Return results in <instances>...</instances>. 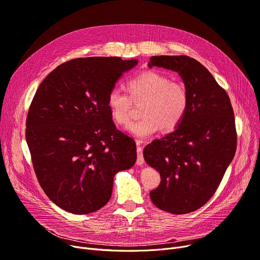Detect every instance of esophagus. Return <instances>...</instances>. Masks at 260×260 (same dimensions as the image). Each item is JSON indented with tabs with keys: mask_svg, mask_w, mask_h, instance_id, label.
<instances>
[{
	"mask_svg": "<svg viewBox=\"0 0 260 260\" xmlns=\"http://www.w3.org/2000/svg\"><path fill=\"white\" fill-rule=\"evenodd\" d=\"M137 165L138 166H142L144 163V158H143V148L140 145V143L138 142V147H137Z\"/></svg>",
	"mask_w": 260,
	"mask_h": 260,
	"instance_id": "34e87169",
	"label": "esophagus"
}]
</instances>
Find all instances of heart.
<instances>
[{
  "instance_id": "heart-1",
  "label": "heart",
  "mask_w": 260,
  "mask_h": 260,
  "mask_svg": "<svg viewBox=\"0 0 260 260\" xmlns=\"http://www.w3.org/2000/svg\"><path fill=\"white\" fill-rule=\"evenodd\" d=\"M134 102L144 101L142 118L133 122L127 129L139 138H146L162 127L173 131L184 119L189 98L180 82H172L162 73L148 71L133 77L127 82V91L113 87L107 94V107L118 124H127Z\"/></svg>"
}]
</instances>
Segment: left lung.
Wrapping results in <instances>:
<instances>
[{
    "label": "left lung",
    "instance_id": "obj_1",
    "mask_svg": "<svg viewBox=\"0 0 260 260\" xmlns=\"http://www.w3.org/2000/svg\"><path fill=\"white\" fill-rule=\"evenodd\" d=\"M148 67L177 72L188 92L187 113L173 133L145 146L143 156L160 173L149 196L155 206L180 215L203 207L215 194L237 147L229 94L211 73L187 56H155Z\"/></svg>",
    "mask_w": 260,
    "mask_h": 260
}]
</instances>
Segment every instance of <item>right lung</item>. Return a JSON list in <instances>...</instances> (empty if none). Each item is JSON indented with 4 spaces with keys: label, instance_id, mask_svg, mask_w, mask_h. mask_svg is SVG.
<instances>
[{
    "label": "right lung",
    "instance_id": "right-lung-1",
    "mask_svg": "<svg viewBox=\"0 0 260 260\" xmlns=\"http://www.w3.org/2000/svg\"><path fill=\"white\" fill-rule=\"evenodd\" d=\"M137 60L78 58L40 84L26 118L25 136L37 179L64 211L93 213L111 199L114 177L137 159L136 142L119 131L107 94Z\"/></svg>",
    "mask_w": 260,
    "mask_h": 260
}]
</instances>
